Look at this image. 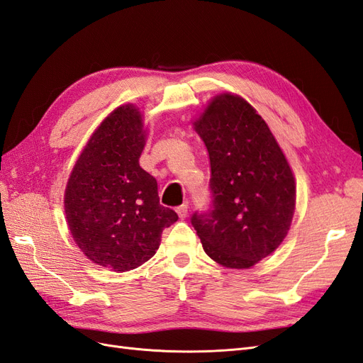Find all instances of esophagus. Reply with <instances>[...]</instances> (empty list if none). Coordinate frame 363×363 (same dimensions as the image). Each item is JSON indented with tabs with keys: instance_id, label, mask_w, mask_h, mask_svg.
I'll use <instances>...</instances> for the list:
<instances>
[{
	"instance_id": "34e87169",
	"label": "esophagus",
	"mask_w": 363,
	"mask_h": 363,
	"mask_svg": "<svg viewBox=\"0 0 363 363\" xmlns=\"http://www.w3.org/2000/svg\"><path fill=\"white\" fill-rule=\"evenodd\" d=\"M177 215L180 219H184L188 216V204H182L180 207H177Z\"/></svg>"
}]
</instances>
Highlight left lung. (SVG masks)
Wrapping results in <instances>:
<instances>
[{
	"instance_id": "left-lung-1",
	"label": "left lung",
	"mask_w": 363,
	"mask_h": 363,
	"mask_svg": "<svg viewBox=\"0 0 363 363\" xmlns=\"http://www.w3.org/2000/svg\"><path fill=\"white\" fill-rule=\"evenodd\" d=\"M211 160L212 211L192 216L206 255L248 269L288 236L296 186L277 139L255 107L232 92L215 95L192 123Z\"/></svg>"
}]
</instances>
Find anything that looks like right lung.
Instances as JSON below:
<instances>
[{"label": "right lung", "mask_w": 363, "mask_h": 363, "mask_svg": "<svg viewBox=\"0 0 363 363\" xmlns=\"http://www.w3.org/2000/svg\"><path fill=\"white\" fill-rule=\"evenodd\" d=\"M144 113L121 104L86 142L65 189V218L83 255L125 272L156 255L164 227L179 216L159 204L157 182L140 168L147 144Z\"/></svg>", "instance_id": "1"}]
</instances>
